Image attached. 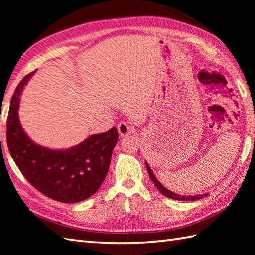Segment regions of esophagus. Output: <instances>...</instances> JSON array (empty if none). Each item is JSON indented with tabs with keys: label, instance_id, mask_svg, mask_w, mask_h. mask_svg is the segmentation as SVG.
Masks as SVG:
<instances>
[{
	"label": "esophagus",
	"instance_id": "34e87169",
	"mask_svg": "<svg viewBox=\"0 0 255 255\" xmlns=\"http://www.w3.org/2000/svg\"><path fill=\"white\" fill-rule=\"evenodd\" d=\"M117 129H118V132L121 134L122 137L125 136H128V134H131L133 133V129L130 126V125L126 124L125 122H121L117 125Z\"/></svg>",
	"mask_w": 255,
	"mask_h": 255
}]
</instances>
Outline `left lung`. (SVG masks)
Masks as SVG:
<instances>
[{
	"mask_svg": "<svg viewBox=\"0 0 255 255\" xmlns=\"http://www.w3.org/2000/svg\"><path fill=\"white\" fill-rule=\"evenodd\" d=\"M145 166H147V170H148V173H149V176L151 180H152L153 184L155 185V187L159 189V192L161 194H163L164 196L169 197V198H172V199H175V200H196V199H200V198H204L207 196L208 194H202V195H196V196H183V195H178V194H175L173 193L171 191H169V189H166L162 184L159 183V181L156 180V178L154 177L152 171H151V169L149 167V165L145 163Z\"/></svg>",
	"mask_w": 255,
	"mask_h": 255,
	"instance_id": "1",
	"label": "left lung"
}]
</instances>
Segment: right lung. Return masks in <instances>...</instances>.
<instances>
[{
    "label": "right lung",
    "mask_w": 255,
    "mask_h": 255,
    "mask_svg": "<svg viewBox=\"0 0 255 255\" xmlns=\"http://www.w3.org/2000/svg\"><path fill=\"white\" fill-rule=\"evenodd\" d=\"M32 73L20 81L10 101L6 119L9 153L21 174L37 191L57 202H81L92 196L105 180L118 131L113 127L68 150H51L35 144L21 128L17 113L21 90Z\"/></svg>",
    "instance_id": "obj_1"
}]
</instances>
